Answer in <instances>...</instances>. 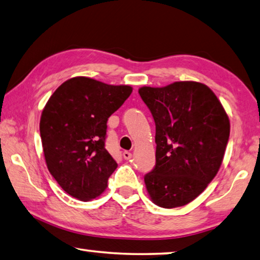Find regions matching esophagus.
Segmentation results:
<instances>
[{
  "label": "esophagus",
  "mask_w": 260,
  "mask_h": 260,
  "mask_svg": "<svg viewBox=\"0 0 260 260\" xmlns=\"http://www.w3.org/2000/svg\"><path fill=\"white\" fill-rule=\"evenodd\" d=\"M122 157H124L125 160H129L132 158V153L128 152V151H125V152H122Z\"/></svg>",
  "instance_id": "esophagus-1"
}]
</instances>
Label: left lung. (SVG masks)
Listing matches in <instances>:
<instances>
[{"label":"left lung","mask_w":260,"mask_h":260,"mask_svg":"<svg viewBox=\"0 0 260 260\" xmlns=\"http://www.w3.org/2000/svg\"><path fill=\"white\" fill-rule=\"evenodd\" d=\"M155 124V166L145 174L149 196L162 208L187 205L216 176L230 138V120L205 84L141 87Z\"/></svg>","instance_id":"left-lung-1"}]
</instances>
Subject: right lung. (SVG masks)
Returning <instances> with one entry per match:
<instances>
[{
  "label": "right lung",
  "instance_id": "right-lung-1",
  "mask_svg": "<svg viewBox=\"0 0 260 260\" xmlns=\"http://www.w3.org/2000/svg\"><path fill=\"white\" fill-rule=\"evenodd\" d=\"M127 85L74 77L55 89L42 112L40 133L49 172L74 198L92 200L117 162L106 150L107 121L131 95Z\"/></svg>",
  "mask_w": 260,
  "mask_h": 260
}]
</instances>
